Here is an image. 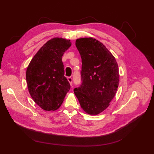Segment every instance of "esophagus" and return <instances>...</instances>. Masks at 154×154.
<instances>
[{"mask_svg":"<svg viewBox=\"0 0 154 154\" xmlns=\"http://www.w3.org/2000/svg\"><path fill=\"white\" fill-rule=\"evenodd\" d=\"M67 80L69 82L71 86L72 87V85H73V79H72V77H67Z\"/></svg>","mask_w":154,"mask_h":154,"instance_id":"obj_1","label":"esophagus"}]
</instances>
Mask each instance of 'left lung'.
I'll return each mask as SVG.
<instances>
[{
  "label": "left lung",
  "mask_w": 154,
  "mask_h": 154,
  "mask_svg": "<svg viewBox=\"0 0 154 154\" xmlns=\"http://www.w3.org/2000/svg\"><path fill=\"white\" fill-rule=\"evenodd\" d=\"M75 45L82 60L80 87L74 93L86 113L97 115L110 105L119 84L116 59L103 43L93 38L77 39Z\"/></svg>",
  "instance_id": "obj_1"
}]
</instances>
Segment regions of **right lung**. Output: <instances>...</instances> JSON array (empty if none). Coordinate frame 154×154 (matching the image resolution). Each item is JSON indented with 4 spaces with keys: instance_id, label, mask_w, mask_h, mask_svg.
Masks as SVG:
<instances>
[{
    "instance_id": "add662e5",
    "label": "right lung",
    "mask_w": 154,
    "mask_h": 154,
    "mask_svg": "<svg viewBox=\"0 0 154 154\" xmlns=\"http://www.w3.org/2000/svg\"><path fill=\"white\" fill-rule=\"evenodd\" d=\"M71 45L69 40L51 39L38 50L27 67L28 91L34 102L44 110L58 109L70 89L61 60Z\"/></svg>"
}]
</instances>
